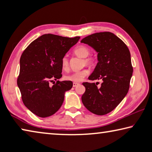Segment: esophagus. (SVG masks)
I'll return each mask as SVG.
<instances>
[{
  "label": "esophagus",
  "mask_w": 152,
  "mask_h": 152,
  "mask_svg": "<svg viewBox=\"0 0 152 152\" xmlns=\"http://www.w3.org/2000/svg\"><path fill=\"white\" fill-rule=\"evenodd\" d=\"M79 83H77V82H74L73 83V87H76V86H77L78 85H79Z\"/></svg>",
  "instance_id": "34e87169"
}]
</instances>
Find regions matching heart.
I'll return each mask as SVG.
<instances>
[{"label":"heart","instance_id":"1","mask_svg":"<svg viewBox=\"0 0 152 152\" xmlns=\"http://www.w3.org/2000/svg\"><path fill=\"white\" fill-rule=\"evenodd\" d=\"M74 53L79 57L82 58H84V64H86L88 66H92L94 64V59L92 58H87L90 53L89 49L84 45L78 46L74 50ZM61 67L64 70H67L69 67V62L68 58L66 56H64L62 58L61 61ZM89 73L88 70L87 69H82L81 70L79 71H75L72 72L71 74H68L66 76V78L68 80H71L73 82H80L85 77L88 75Z\"/></svg>","mask_w":152,"mask_h":152}]
</instances>
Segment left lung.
<instances>
[{
  "label": "left lung",
  "mask_w": 152,
  "mask_h": 152,
  "mask_svg": "<svg viewBox=\"0 0 152 152\" xmlns=\"http://www.w3.org/2000/svg\"><path fill=\"white\" fill-rule=\"evenodd\" d=\"M80 42L97 52L98 63L88 79L102 80L100 87L94 82L82 83L86 88L82 103L95 115H106L117 107L129 88L133 74L130 51L121 39L110 32L94 33Z\"/></svg>",
  "instance_id": "1"
}]
</instances>
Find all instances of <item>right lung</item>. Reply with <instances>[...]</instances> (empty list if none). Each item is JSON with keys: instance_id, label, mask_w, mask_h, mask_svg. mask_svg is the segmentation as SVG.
I'll return each instance as SVG.
<instances>
[{"instance_id": "obj_1", "label": "right lung", "mask_w": 152, "mask_h": 152, "mask_svg": "<svg viewBox=\"0 0 152 152\" xmlns=\"http://www.w3.org/2000/svg\"><path fill=\"white\" fill-rule=\"evenodd\" d=\"M80 38L45 34L23 52L17 86L25 107L37 116L48 117L56 113L62 105L65 92L72 88L70 80H58L52 86L49 84L62 76L61 59Z\"/></svg>"}]
</instances>
